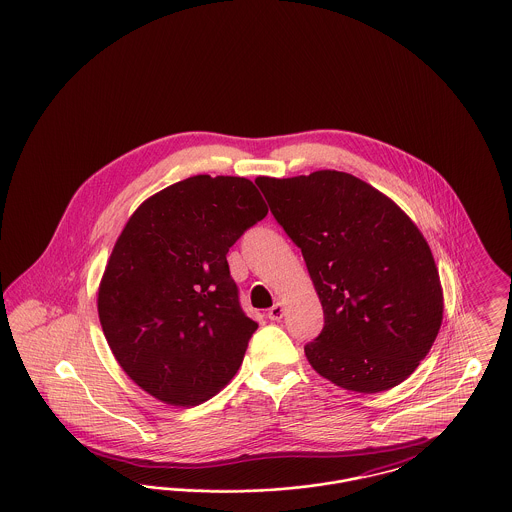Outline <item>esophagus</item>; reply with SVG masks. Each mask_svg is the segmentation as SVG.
I'll use <instances>...</instances> for the list:
<instances>
[{"mask_svg": "<svg viewBox=\"0 0 512 512\" xmlns=\"http://www.w3.org/2000/svg\"><path fill=\"white\" fill-rule=\"evenodd\" d=\"M283 314H285V307H283V303H279V301L268 310V318H270V320H279V318H283Z\"/></svg>", "mask_w": 512, "mask_h": 512, "instance_id": "1", "label": "esophagus"}]
</instances>
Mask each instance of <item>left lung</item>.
<instances>
[{"label": "left lung", "instance_id": "obj_1", "mask_svg": "<svg viewBox=\"0 0 512 512\" xmlns=\"http://www.w3.org/2000/svg\"><path fill=\"white\" fill-rule=\"evenodd\" d=\"M256 184L301 248L324 310L322 334L305 347L310 367L361 394L404 382L443 324L441 277L417 225L347 172L258 176Z\"/></svg>", "mask_w": 512, "mask_h": 512}]
</instances>
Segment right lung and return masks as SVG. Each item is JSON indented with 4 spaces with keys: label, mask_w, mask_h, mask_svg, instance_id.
I'll return each instance as SVG.
<instances>
[{
    "label": "right lung",
    "mask_w": 512,
    "mask_h": 512,
    "mask_svg": "<svg viewBox=\"0 0 512 512\" xmlns=\"http://www.w3.org/2000/svg\"><path fill=\"white\" fill-rule=\"evenodd\" d=\"M266 215L248 178L198 174L153 194L128 219L97 308L112 355L149 396L190 408L237 375L258 324L240 308L227 252Z\"/></svg>",
    "instance_id": "1"
}]
</instances>
